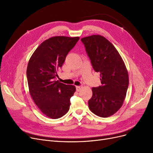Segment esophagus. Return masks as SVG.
<instances>
[{
	"label": "esophagus",
	"mask_w": 153,
	"mask_h": 153,
	"mask_svg": "<svg viewBox=\"0 0 153 153\" xmlns=\"http://www.w3.org/2000/svg\"><path fill=\"white\" fill-rule=\"evenodd\" d=\"M81 89H82V87L81 86H76V91L77 92H79L81 90Z\"/></svg>",
	"instance_id": "esophagus-1"
}]
</instances>
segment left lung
I'll return each mask as SVG.
<instances>
[{"label": "left lung", "instance_id": "1", "mask_svg": "<svg viewBox=\"0 0 153 153\" xmlns=\"http://www.w3.org/2000/svg\"><path fill=\"white\" fill-rule=\"evenodd\" d=\"M92 68L100 72L102 85L93 87L88 102L91 111L106 118L121 108L129 85L125 64L114 46L105 37L92 35L81 39Z\"/></svg>", "mask_w": 153, "mask_h": 153}]
</instances>
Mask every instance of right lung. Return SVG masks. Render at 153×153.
Segmentation results:
<instances>
[{
    "mask_svg": "<svg viewBox=\"0 0 153 153\" xmlns=\"http://www.w3.org/2000/svg\"><path fill=\"white\" fill-rule=\"evenodd\" d=\"M79 37L54 36L45 40L29 60L27 76L32 99L43 114L52 119L68 113L76 87L54 81L68 53Z\"/></svg>",
    "mask_w": 153,
    "mask_h": 153,
    "instance_id": "1",
    "label": "right lung"
}]
</instances>
